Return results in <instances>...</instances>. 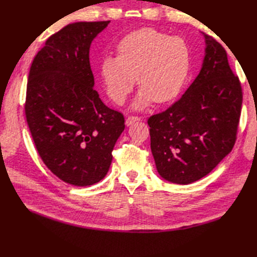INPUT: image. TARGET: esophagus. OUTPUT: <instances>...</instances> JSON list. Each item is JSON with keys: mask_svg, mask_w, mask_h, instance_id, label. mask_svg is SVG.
<instances>
[{"mask_svg": "<svg viewBox=\"0 0 257 257\" xmlns=\"http://www.w3.org/2000/svg\"><path fill=\"white\" fill-rule=\"evenodd\" d=\"M138 121H142V117H140V116H128L126 118V121H125V123H126L127 126H130V125H132L133 123L138 122Z\"/></svg>", "mask_w": 257, "mask_h": 257, "instance_id": "34e87169", "label": "esophagus"}]
</instances>
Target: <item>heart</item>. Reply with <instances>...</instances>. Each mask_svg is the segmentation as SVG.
Returning <instances> with one entry per match:
<instances>
[{
    "label": "heart",
    "instance_id": "heart-1",
    "mask_svg": "<svg viewBox=\"0 0 257 257\" xmlns=\"http://www.w3.org/2000/svg\"><path fill=\"white\" fill-rule=\"evenodd\" d=\"M190 50L184 38L144 27L128 33L117 45V56L101 62V76L109 98L123 104L132 92L136 76L141 88L133 109L174 100L190 71Z\"/></svg>",
    "mask_w": 257,
    "mask_h": 257
}]
</instances>
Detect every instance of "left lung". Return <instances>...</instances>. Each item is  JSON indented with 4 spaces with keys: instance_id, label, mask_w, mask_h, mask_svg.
I'll use <instances>...</instances> for the list:
<instances>
[{
    "instance_id": "1",
    "label": "left lung",
    "mask_w": 257,
    "mask_h": 257,
    "mask_svg": "<svg viewBox=\"0 0 257 257\" xmlns=\"http://www.w3.org/2000/svg\"><path fill=\"white\" fill-rule=\"evenodd\" d=\"M201 70L181 98L148 118L151 150L162 178L188 185L207 176L236 140L242 87L225 49L204 35Z\"/></svg>"
}]
</instances>
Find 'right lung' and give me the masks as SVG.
I'll return each instance as SVG.
<instances>
[{
	"label": "right lung",
	"instance_id": "right-lung-1",
	"mask_svg": "<svg viewBox=\"0 0 257 257\" xmlns=\"http://www.w3.org/2000/svg\"><path fill=\"white\" fill-rule=\"evenodd\" d=\"M109 23L65 26L47 39L28 75L25 114L34 144L51 173L77 187L104 178L125 127L123 114L94 90L90 66L91 43Z\"/></svg>",
	"mask_w": 257,
	"mask_h": 257
}]
</instances>
